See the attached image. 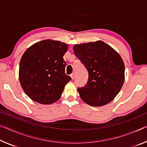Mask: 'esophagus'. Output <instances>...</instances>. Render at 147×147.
Returning <instances> with one entry per match:
<instances>
[{"label":"esophagus","mask_w":147,"mask_h":147,"mask_svg":"<svg viewBox=\"0 0 147 147\" xmlns=\"http://www.w3.org/2000/svg\"><path fill=\"white\" fill-rule=\"evenodd\" d=\"M71 76L72 80H74V73L71 74Z\"/></svg>","instance_id":"1"}]
</instances>
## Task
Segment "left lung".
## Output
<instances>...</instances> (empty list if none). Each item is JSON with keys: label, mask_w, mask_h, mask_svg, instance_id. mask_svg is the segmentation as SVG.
<instances>
[{"label": "left lung", "mask_w": 147, "mask_h": 147, "mask_svg": "<svg viewBox=\"0 0 147 147\" xmlns=\"http://www.w3.org/2000/svg\"><path fill=\"white\" fill-rule=\"evenodd\" d=\"M73 50L89 74L86 85L78 88L82 100L92 106L110 102L124 82L125 69L121 56L102 41L77 44Z\"/></svg>", "instance_id": "left-lung-1"}]
</instances>
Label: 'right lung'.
<instances>
[{
    "label": "right lung",
    "mask_w": 147,
    "mask_h": 147,
    "mask_svg": "<svg viewBox=\"0 0 147 147\" xmlns=\"http://www.w3.org/2000/svg\"><path fill=\"white\" fill-rule=\"evenodd\" d=\"M67 44L45 39L32 45L20 61L19 78L22 88L32 100L42 104L58 100L71 80L65 73L63 56Z\"/></svg>",
    "instance_id": "right-lung-1"
}]
</instances>
